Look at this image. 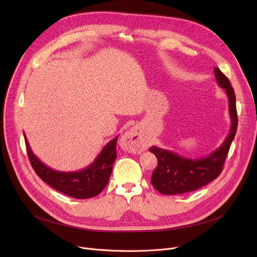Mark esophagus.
Returning <instances> with one entry per match:
<instances>
[{"label":"esophagus","instance_id":"esophagus-1","mask_svg":"<svg viewBox=\"0 0 257 257\" xmlns=\"http://www.w3.org/2000/svg\"><path fill=\"white\" fill-rule=\"evenodd\" d=\"M123 147L128 152L131 153H142L147 150L149 147V142H148L138 127L131 128L128 130L123 137Z\"/></svg>","mask_w":257,"mask_h":257}]
</instances>
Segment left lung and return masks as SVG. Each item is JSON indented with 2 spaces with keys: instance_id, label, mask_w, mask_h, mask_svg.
<instances>
[{
  "instance_id": "left-lung-1",
  "label": "left lung",
  "mask_w": 257,
  "mask_h": 257,
  "mask_svg": "<svg viewBox=\"0 0 257 257\" xmlns=\"http://www.w3.org/2000/svg\"><path fill=\"white\" fill-rule=\"evenodd\" d=\"M215 80L226 90L229 101V114L231 118V128L225 142L219 149L201 159H191L177 153L160 149L155 146L150 148L158 161L153 171L151 183L156 190L164 195H179L194 192L214 180L223 171L229 148L235 137L237 129V112L235 106V93L229 79L214 67Z\"/></svg>"
}]
</instances>
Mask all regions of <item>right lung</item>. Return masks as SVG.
Wrapping results in <instances>:
<instances>
[{
  "label": "right lung",
  "mask_w": 257,
  "mask_h": 257,
  "mask_svg": "<svg viewBox=\"0 0 257 257\" xmlns=\"http://www.w3.org/2000/svg\"><path fill=\"white\" fill-rule=\"evenodd\" d=\"M118 137L108 143L93 163L79 172L54 171L44 165L31 151L25 137L27 153L37 176L56 191L76 199H88L99 195L108 183L116 158Z\"/></svg>",
  "instance_id": "right-lung-1"
}]
</instances>
